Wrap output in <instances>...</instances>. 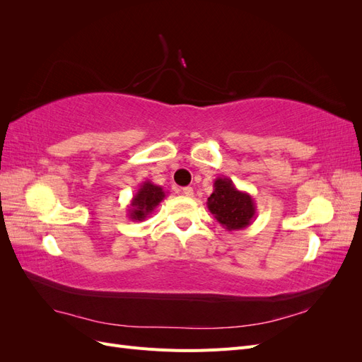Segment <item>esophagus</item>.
I'll return each instance as SVG.
<instances>
[{"mask_svg":"<svg viewBox=\"0 0 362 362\" xmlns=\"http://www.w3.org/2000/svg\"><path fill=\"white\" fill-rule=\"evenodd\" d=\"M182 194L187 196V198H193V189L192 187H184Z\"/></svg>","mask_w":362,"mask_h":362,"instance_id":"obj_1","label":"esophagus"}]
</instances>
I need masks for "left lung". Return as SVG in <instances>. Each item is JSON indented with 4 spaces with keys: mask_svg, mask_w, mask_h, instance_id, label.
<instances>
[{
    "mask_svg": "<svg viewBox=\"0 0 362 362\" xmlns=\"http://www.w3.org/2000/svg\"><path fill=\"white\" fill-rule=\"evenodd\" d=\"M213 187L206 206L226 231H238L254 222L257 205L247 192L238 190L226 177L216 178Z\"/></svg>",
    "mask_w": 362,
    "mask_h": 362,
    "instance_id": "left-lung-1",
    "label": "left lung"
}]
</instances>
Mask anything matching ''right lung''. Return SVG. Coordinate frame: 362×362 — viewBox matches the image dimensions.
Masks as SVG:
<instances>
[{
  "instance_id": "1",
  "label": "right lung",
  "mask_w": 362,
  "mask_h": 362,
  "mask_svg": "<svg viewBox=\"0 0 362 362\" xmlns=\"http://www.w3.org/2000/svg\"><path fill=\"white\" fill-rule=\"evenodd\" d=\"M166 198L163 187L154 184L152 181H145L140 184L139 190L134 193L133 199L128 205V216L133 222H141L152 214L157 205Z\"/></svg>"
}]
</instances>
